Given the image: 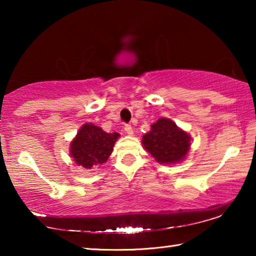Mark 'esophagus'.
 <instances>
[{
  "mask_svg": "<svg viewBox=\"0 0 256 256\" xmlns=\"http://www.w3.org/2000/svg\"><path fill=\"white\" fill-rule=\"evenodd\" d=\"M124 131H125V133L126 134H128V136H133V128H132V126L130 124H126L124 126Z\"/></svg>",
  "mask_w": 256,
  "mask_h": 256,
  "instance_id": "1",
  "label": "esophagus"
}]
</instances>
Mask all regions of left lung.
<instances>
[{
  "mask_svg": "<svg viewBox=\"0 0 256 256\" xmlns=\"http://www.w3.org/2000/svg\"><path fill=\"white\" fill-rule=\"evenodd\" d=\"M190 134L170 118H160L142 136V146L159 164H175L186 158L190 149Z\"/></svg>",
  "mask_w": 256,
  "mask_h": 256,
  "instance_id": "1",
  "label": "left lung"
}]
</instances>
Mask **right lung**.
Here are the masks:
<instances>
[{
	"mask_svg": "<svg viewBox=\"0 0 256 256\" xmlns=\"http://www.w3.org/2000/svg\"><path fill=\"white\" fill-rule=\"evenodd\" d=\"M120 136L118 132L107 133L92 123L82 125L70 144V156L78 166L86 170L105 164Z\"/></svg>",
	"mask_w": 256,
	"mask_h": 256,
	"instance_id": "add662e5",
	"label": "right lung"
}]
</instances>
